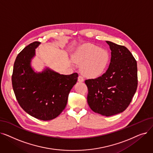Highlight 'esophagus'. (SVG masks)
Here are the masks:
<instances>
[{"label":"esophagus","instance_id":"1","mask_svg":"<svg viewBox=\"0 0 153 153\" xmlns=\"http://www.w3.org/2000/svg\"><path fill=\"white\" fill-rule=\"evenodd\" d=\"M77 81H78V82H84V78L82 77V76H79V77H78V79H77Z\"/></svg>","mask_w":153,"mask_h":153}]
</instances>
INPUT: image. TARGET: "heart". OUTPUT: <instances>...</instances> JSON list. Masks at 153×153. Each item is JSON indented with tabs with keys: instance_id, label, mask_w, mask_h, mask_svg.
<instances>
[{
	"instance_id": "heart-1",
	"label": "heart",
	"mask_w": 153,
	"mask_h": 153,
	"mask_svg": "<svg viewBox=\"0 0 153 153\" xmlns=\"http://www.w3.org/2000/svg\"><path fill=\"white\" fill-rule=\"evenodd\" d=\"M108 50L99 48L93 44H84L78 48L72 55V59L81 64L82 74L90 79L99 77L104 74L110 61Z\"/></svg>"
}]
</instances>
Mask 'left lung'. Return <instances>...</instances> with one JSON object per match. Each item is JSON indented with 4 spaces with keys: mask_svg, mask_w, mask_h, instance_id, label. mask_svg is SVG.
<instances>
[{
    "mask_svg": "<svg viewBox=\"0 0 153 153\" xmlns=\"http://www.w3.org/2000/svg\"><path fill=\"white\" fill-rule=\"evenodd\" d=\"M111 51L109 68L101 76L85 80L88 103L96 113L105 116L123 112L128 107L137 87V62L123 45L106 41Z\"/></svg>",
    "mask_w": 153,
    "mask_h": 153,
    "instance_id": "left-lung-1",
    "label": "left lung"
}]
</instances>
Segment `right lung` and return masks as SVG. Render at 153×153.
<instances>
[{
	"label": "right lung",
	"mask_w": 153,
	"mask_h": 153,
	"mask_svg": "<svg viewBox=\"0 0 153 153\" xmlns=\"http://www.w3.org/2000/svg\"><path fill=\"white\" fill-rule=\"evenodd\" d=\"M39 44L41 42H32L17 55L12 83L21 107L32 117L49 121L57 117L65 109L78 74H60L49 68L40 72L34 71L31 61Z\"/></svg>",
	"instance_id": "obj_1"
}]
</instances>
